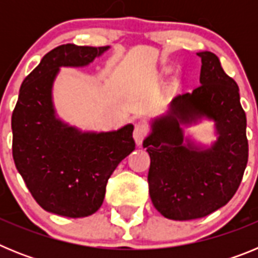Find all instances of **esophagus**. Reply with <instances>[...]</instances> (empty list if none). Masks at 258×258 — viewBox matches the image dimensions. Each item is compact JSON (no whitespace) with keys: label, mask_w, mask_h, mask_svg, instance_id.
Instances as JSON below:
<instances>
[{"label":"esophagus","mask_w":258,"mask_h":258,"mask_svg":"<svg viewBox=\"0 0 258 258\" xmlns=\"http://www.w3.org/2000/svg\"><path fill=\"white\" fill-rule=\"evenodd\" d=\"M146 136H147V127H146L143 124H137L136 129H134V133H133L134 141H136L137 145L138 146L142 145V142H143V140H145Z\"/></svg>","instance_id":"obj_1"}]
</instances>
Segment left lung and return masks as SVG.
I'll return each mask as SVG.
<instances>
[{
  "mask_svg": "<svg viewBox=\"0 0 258 258\" xmlns=\"http://www.w3.org/2000/svg\"><path fill=\"white\" fill-rule=\"evenodd\" d=\"M198 55L202 85L177 95L168 112L152 120L151 133L143 141L151 159L147 181L152 204L175 221L206 217L226 206L248 161L247 117L238 85L213 52ZM203 118L215 122L218 140L211 148L192 143L181 129Z\"/></svg>",
  "mask_w": 258,
  "mask_h": 258,
  "instance_id": "8db88e82",
  "label": "left lung"
}]
</instances>
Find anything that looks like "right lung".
I'll use <instances>...</instances> for the list:
<instances>
[{
    "label": "right lung",
    "instance_id": "right-lung-1",
    "mask_svg": "<svg viewBox=\"0 0 258 258\" xmlns=\"http://www.w3.org/2000/svg\"><path fill=\"white\" fill-rule=\"evenodd\" d=\"M109 46L60 45L24 79L11 117L13 157L41 208L71 218L101 208L108 178L134 151L132 124L112 132H81L61 121L52 103L60 67H85Z\"/></svg>",
    "mask_w": 258,
    "mask_h": 258
}]
</instances>
